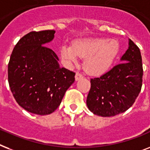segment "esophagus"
Returning <instances> with one entry per match:
<instances>
[{
	"mask_svg": "<svg viewBox=\"0 0 150 150\" xmlns=\"http://www.w3.org/2000/svg\"><path fill=\"white\" fill-rule=\"evenodd\" d=\"M82 78H83V76L80 73H76L75 74V81H79V80L81 79Z\"/></svg>",
	"mask_w": 150,
	"mask_h": 150,
	"instance_id": "1",
	"label": "esophagus"
}]
</instances>
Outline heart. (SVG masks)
<instances>
[{
  "mask_svg": "<svg viewBox=\"0 0 150 150\" xmlns=\"http://www.w3.org/2000/svg\"><path fill=\"white\" fill-rule=\"evenodd\" d=\"M119 52V44L108 38L79 40L72 46L63 45L62 58L69 64H75L79 57L84 58L83 68L92 75L103 74L111 67Z\"/></svg>",
  "mask_w": 150,
  "mask_h": 150,
  "instance_id": "obj_1",
  "label": "heart"
}]
</instances>
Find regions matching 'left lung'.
<instances>
[{
	"label": "left lung",
	"instance_id": "8db88e82",
	"mask_svg": "<svg viewBox=\"0 0 150 150\" xmlns=\"http://www.w3.org/2000/svg\"><path fill=\"white\" fill-rule=\"evenodd\" d=\"M120 62L99 78L91 79L86 104L93 114L110 117L126 112L135 103L142 82V56L131 39Z\"/></svg>",
	"mask_w": 150,
	"mask_h": 150
}]
</instances>
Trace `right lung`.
<instances>
[{"mask_svg": "<svg viewBox=\"0 0 150 150\" xmlns=\"http://www.w3.org/2000/svg\"><path fill=\"white\" fill-rule=\"evenodd\" d=\"M54 30L31 31L21 38L8 63V82L16 102L37 115L51 114L60 105L75 81V73L58 64L57 54L45 46Z\"/></svg>", "mask_w": 150, "mask_h": 150, "instance_id": "1", "label": "right lung"}]
</instances>
